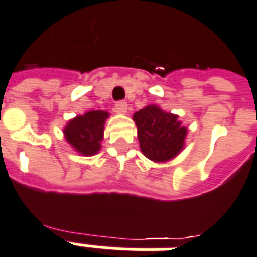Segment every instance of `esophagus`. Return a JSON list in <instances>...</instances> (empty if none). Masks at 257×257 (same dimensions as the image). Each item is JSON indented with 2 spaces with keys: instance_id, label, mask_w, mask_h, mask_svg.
I'll list each match as a JSON object with an SVG mask.
<instances>
[{
  "instance_id": "34e87169",
  "label": "esophagus",
  "mask_w": 257,
  "mask_h": 257,
  "mask_svg": "<svg viewBox=\"0 0 257 257\" xmlns=\"http://www.w3.org/2000/svg\"><path fill=\"white\" fill-rule=\"evenodd\" d=\"M126 110H128V103L125 102V101H120V102L115 103V111H117V113L125 114Z\"/></svg>"
}]
</instances>
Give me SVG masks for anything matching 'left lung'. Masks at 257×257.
Listing matches in <instances>:
<instances>
[{"label": "left lung", "instance_id": "1", "mask_svg": "<svg viewBox=\"0 0 257 257\" xmlns=\"http://www.w3.org/2000/svg\"><path fill=\"white\" fill-rule=\"evenodd\" d=\"M133 121L143 155L155 163L170 162L185 148L187 128L182 125L179 115L158 105H148L133 114Z\"/></svg>", "mask_w": 257, "mask_h": 257}]
</instances>
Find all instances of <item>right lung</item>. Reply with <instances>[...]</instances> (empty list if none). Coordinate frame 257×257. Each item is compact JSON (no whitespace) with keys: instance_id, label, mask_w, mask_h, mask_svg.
<instances>
[{"instance_id":"right-lung-1","label":"right lung","mask_w":257,"mask_h":257,"mask_svg":"<svg viewBox=\"0 0 257 257\" xmlns=\"http://www.w3.org/2000/svg\"><path fill=\"white\" fill-rule=\"evenodd\" d=\"M105 110H90L76 115L64 126L66 142L82 156H93L101 150L105 122L109 118Z\"/></svg>"}]
</instances>
